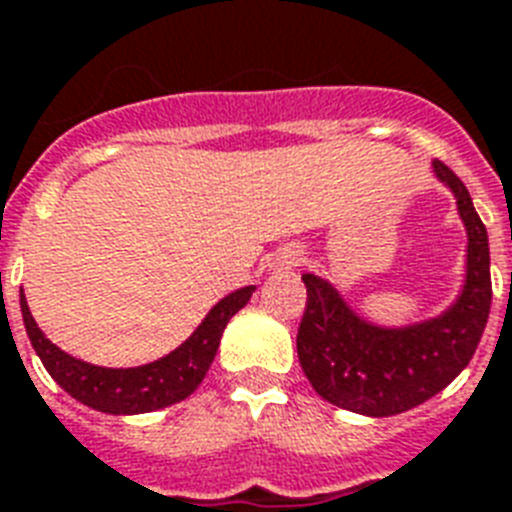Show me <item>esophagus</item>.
<instances>
[{
  "instance_id": "1",
  "label": "esophagus",
  "mask_w": 512,
  "mask_h": 512,
  "mask_svg": "<svg viewBox=\"0 0 512 512\" xmlns=\"http://www.w3.org/2000/svg\"><path fill=\"white\" fill-rule=\"evenodd\" d=\"M305 263V252L299 247H284L281 252L276 255V268L278 270H289V268H297V265Z\"/></svg>"
}]
</instances>
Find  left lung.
<instances>
[{
	"label": "left lung",
	"instance_id": "8db88e82",
	"mask_svg": "<svg viewBox=\"0 0 512 512\" xmlns=\"http://www.w3.org/2000/svg\"><path fill=\"white\" fill-rule=\"evenodd\" d=\"M434 173L458 197L468 228V276L460 299L434 321L376 328L360 321L323 278L305 273L307 305L297 331L299 365L323 400L386 418L431 400L471 363L492 305L489 239L465 184L442 160Z\"/></svg>",
	"mask_w": 512,
	"mask_h": 512
}]
</instances>
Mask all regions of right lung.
<instances>
[{"mask_svg": "<svg viewBox=\"0 0 512 512\" xmlns=\"http://www.w3.org/2000/svg\"><path fill=\"white\" fill-rule=\"evenodd\" d=\"M252 292H255V286H244L239 292L220 299L218 305L207 313L202 326L178 350L160 357L155 363L141 365V368H126V371L89 365L70 357L60 347H54L33 321L23 292H20V310H23V323H26L33 350L41 357L49 376L70 397H76L78 402L94 407L99 413L134 415L176 405L202 384V378H205L207 368L218 352L223 328L247 305Z\"/></svg>", "mask_w": 512, "mask_h": 512, "instance_id": "add662e5", "label": "right lung"}]
</instances>
